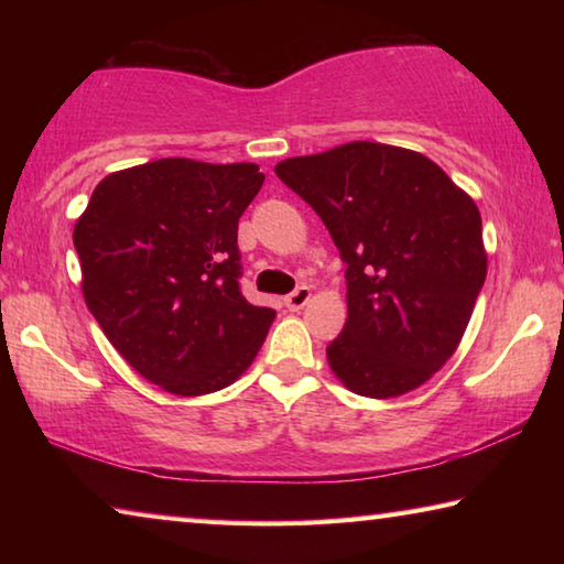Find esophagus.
Instances as JSON below:
<instances>
[{
    "label": "esophagus",
    "mask_w": 564,
    "mask_h": 564,
    "mask_svg": "<svg viewBox=\"0 0 564 564\" xmlns=\"http://www.w3.org/2000/svg\"><path fill=\"white\" fill-rule=\"evenodd\" d=\"M308 301H311V289H308V285H299V289H295L293 293L285 295V305H289L291 311H301Z\"/></svg>",
    "instance_id": "obj_1"
}]
</instances>
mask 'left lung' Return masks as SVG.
<instances>
[{
  "mask_svg": "<svg viewBox=\"0 0 564 564\" xmlns=\"http://www.w3.org/2000/svg\"><path fill=\"white\" fill-rule=\"evenodd\" d=\"M326 224L348 285V321L326 356L366 398H395L445 366L488 273L480 212L415 151L352 141L275 166Z\"/></svg>",
  "mask_w": 564,
  "mask_h": 564,
  "instance_id": "1",
  "label": "left lung"
}]
</instances>
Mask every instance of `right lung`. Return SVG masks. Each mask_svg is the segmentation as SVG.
<instances>
[{
  "mask_svg": "<svg viewBox=\"0 0 564 564\" xmlns=\"http://www.w3.org/2000/svg\"><path fill=\"white\" fill-rule=\"evenodd\" d=\"M256 164L159 159L109 174L74 226L84 301L111 346L176 395L231 386L275 318L241 293L238 218Z\"/></svg>",
  "mask_w": 564,
  "mask_h": 564,
  "instance_id": "add662e5",
  "label": "right lung"
}]
</instances>
